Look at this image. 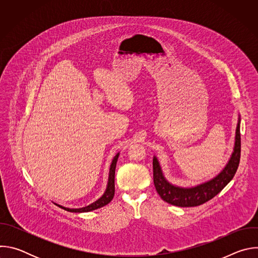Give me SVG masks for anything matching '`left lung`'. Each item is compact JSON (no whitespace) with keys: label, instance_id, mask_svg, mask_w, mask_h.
Wrapping results in <instances>:
<instances>
[{"label":"left lung","instance_id":"obj_1","mask_svg":"<svg viewBox=\"0 0 258 258\" xmlns=\"http://www.w3.org/2000/svg\"><path fill=\"white\" fill-rule=\"evenodd\" d=\"M241 156V135H240V118L236 128V138L234 152L225 166L214 178L192 188H180L168 182L161 170L157 158H153V180L157 193L161 199L171 205L179 207L199 206L222 191L234 177L240 162Z\"/></svg>","mask_w":258,"mask_h":258}]
</instances>
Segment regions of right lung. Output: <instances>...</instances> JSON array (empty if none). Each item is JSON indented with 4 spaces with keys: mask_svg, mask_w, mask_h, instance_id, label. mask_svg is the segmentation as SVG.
Returning <instances> with one entry per match:
<instances>
[{
    "mask_svg": "<svg viewBox=\"0 0 258 258\" xmlns=\"http://www.w3.org/2000/svg\"><path fill=\"white\" fill-rule=\"evenodd\" d=\"M118 156H119V153H117L114 156V158L112 160V163H111V165H110L108 185H107L105 193L103 194V196L101 198H99L94 203H92V204H90V205H88L86 207H83V208H72L71 209V208H67V207L61 206V205H58V206L61 207L62 209L66 210V211H69V212H88V211H92V210H95V209H98V208H101V207L107 205L114 197V192H115L114 175H115V167H116V162H117Z\"/></svg>",
    "mask_w": 258,
    "mask_h": 258,
    "instance_id": "right-lung-1",
    "label": "right lung"
}]
</instances>
